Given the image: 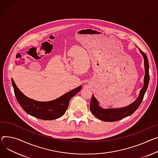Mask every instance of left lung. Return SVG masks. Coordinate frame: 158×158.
I'll return each instance as SVG.
<instances>
[{
	"instance_id": "1",
	"label": "left lung",
	"mask_w": 158,
	"mask_h": 158,
	"mask_svg": "<svg viewBox=\"0 0 158 158\" xmlns=\"http://www.w3.org/2000/svg\"><path fill=\"white\" fill-rule=\"evenodd\" d=\"M139 50L144 59V67L145 73L144 77V85L143 88L140 90L138 98L133 103L126 107L120 109H104L99 107L98 102L95 98H94V95H92L90 102L89 109L91 113L98 119L106 122L117 121L131 115L140 106V103H142L143 99L145 93L146 92L147 89H148L149 82L150 76L149 73V65L148 57H147L146 55L142 51H141L140 49Z\"/></svg>"
}]
</instances>
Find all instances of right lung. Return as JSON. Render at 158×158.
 <instances>
[{
  "mask_svg": "<svg viewBox=\"0 0 158 158\" xmlns=\"http://www.w3.org/2000/svg\"><path fill=\"white\" fill-rule=\"evenodd\" d=\"M11 81L19 106L31 116L43 120H53L62 116L68 109L70 99L81 89V86H79L55 100L38 102L24 95L18 88L13 79Z\"/></svg>",
  "mask_w": 158,
  "mask_h": 158,
  "instance_id": "1",
  "label": "right lung"
}]
</instances>
